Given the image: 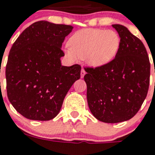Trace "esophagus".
<instances>
[{
	"label": "esophagus",
	"instance_id": "esophagus-1",
	"mask_svg": "<svg viewBox=\"0 0 155 155\" xmlns=\"http://www.w3.org/2000/svg\"><path fill=\"white\" fill-rule=\"evenodd\" d=\"M85 74H86V71H85L84 68H82V70H81V72H80V75H81V78H84V76L85 75Z\"/></svg>",
	"mask_w": 155,
	"mask_h": 155
}]
</instances>
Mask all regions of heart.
Masks as SVG:
<instances>
[{
  "mask_svg": "<svg viewBox=\"0 0 155 155\" xmlns=\"http://www.w3.org/2000/svg\"><path fill=\"white\" fill-rule=\"evenodd\" d=\"M65 53L71 58L86 60L91 67L106 65L117 55L120 46V38L113 30L83 29L76 31L69 39Z\"/></svg>",
  "mask_w": 155,
  "mask_h": 155,
  "instance_id": "heart-1",
  "label": "heart"
}]
</instances>
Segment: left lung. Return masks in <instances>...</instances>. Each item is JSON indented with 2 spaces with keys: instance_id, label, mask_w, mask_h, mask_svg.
I'll return each mask as SVG.
<instances>
[{
  "instance_id": "left-lung-1",
  "label": "left lung",
  "mask_w": 155,
  "mask_h": 155,
  "mask_svg": "<svg viewBox=\"0 0 155 155\" xmlns=\"http://www.w3.org/2000/svg\"><path fill=\"white\" fill-rule=\"evenodd\" d=\"M120 38L117 55L106 65L85 67L88 107L97 120L118 123L141 108L150 85V63L141 40L121 25H113Z\"/></svg>"
}]
</instances>
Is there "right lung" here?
Returning a JSON list of instances; mask_svg holds the SVG:
<instances>
[{
    "instance_id": "add662e5",
    "label": "right lung",
    "mask_w": 155,
    "mask_h": 155,
    "mask_svg": "<svg viewBox=\"0 0 155 155\" xmlns=\"http://www.w3.org/2000/svg\"><path fill=\"white\" fill-rule=\"evenodd\" d=\"M73 26L39 21L17 38L5 68L8 101L23 117L49 120L58 115L63 100L80 78L81 67L61 65V49Z\"/></svg>"
}]
</instances>
